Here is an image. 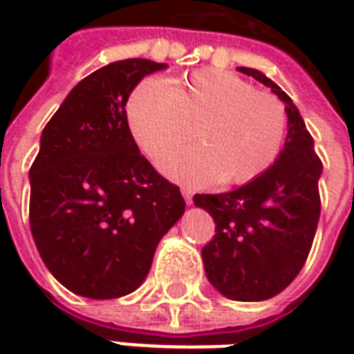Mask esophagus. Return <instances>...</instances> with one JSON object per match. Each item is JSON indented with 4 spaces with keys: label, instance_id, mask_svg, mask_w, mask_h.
<instances>
[{
    "label": "esophagus",
    "instance_id": "obj_1",
    "mask_svg": "<svg viewBox=\"0 0 354 354\" xmlns=\"http://www.w3.org/2000/svg\"><path fill=\"white\" fill-rule=\"evenodd\" d=\"M181 195H183L187 205H191V203H193V191H191L189 187H183V189H181Z\"/></svg>",
    "mask_w": 354,
    "mask_h": 354
}]
</instances>
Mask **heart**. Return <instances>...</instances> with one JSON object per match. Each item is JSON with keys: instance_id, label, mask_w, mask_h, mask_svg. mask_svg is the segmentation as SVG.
<instances>
[{"instance_id": "obj_1", "label": "heart", "mask_w": 354, "mask_h": 354, "mask_svg": "<svg viewBox=\"0 0 354 354\" xmlns=\"http://www.w3.org/2000/svg\"><path fill=\"white\" fill-rule=\"evenodd\" d=\"M126 124L147 159L179 147L195 128L197 145L163 157L159 169L187 183L242 185L276 161L288 112L274 94L225 71L203 68L165 86L140 82L128 96Z\"/></svg>"}]
</instances>
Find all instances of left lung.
Here are the masks:
<instances>
[{"label": "left lung", "instance_id": "1", "mask_svg": "<svg viewBox=\"0 0 354 354\" xmlns=\"http://www.w3.org/2000/svg\"><path fill=\"white\" fill-rule=\"evenodd\" d=\"M238 71L286 104L283 149L260 177L228 193L195 195L193 203L216 225L201 252L212 288L234 301H264L283 292L306 264L319 223L323 165L292 98L264 73Z\"/></svg>", "mask_w": 354, "mask_h": 354}]
</instances>
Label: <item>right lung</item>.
<instances>
[{"instance_id": "right-lung-1", "label": "right lung", "mask_w": 354, "mask_h": 354, "mask_svg": "<svg viewBox=\"0 0 354 354\" xmlns=\"http://www.w3.org/2000/svg\"><path fill=\"white\" fill-rule=\"evenodd\" d=\"M165 62L126 59L82 78L41 133L29 171L31 232L48 272L90 299L136 292L185 212L179 187L140 153L126 102Z\"/></svg>"}]
</instances>
